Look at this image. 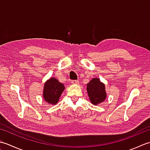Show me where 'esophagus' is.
<instances>
[{"instance_id":"1","label":"esophagus","mask_w":150,"mask_h":150,"mask_svg":"<svg viewBox=\"0 0 150 150\" xmlns=\"http://www.w3.org/2000/svg\"><path fill=\"white\" fill-rule=\"evenodd\" d=\"M71 83H72L73 84H79V81H77V80L72 81H71Z\"/></svg>"}]
</instances>
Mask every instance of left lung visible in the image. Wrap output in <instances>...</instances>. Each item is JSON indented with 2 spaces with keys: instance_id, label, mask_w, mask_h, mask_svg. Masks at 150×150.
<instances>
[{
  "instance_id": "left-lung-1",
  "label": "left lung",
  "mask_w": 150,
  "mask_h": 150,
  "mask_svg": "<svg viewBox=\"0 0 150 150\" xmlns=\"http://www.w3.org/2000/svg\"><path fill=\"white\" fill-rule=\"evenodd\" d=\"M87 91L91 103L96 105L103 102L106 97L105 85L98 78H94L87 84Z\"/></svg>"
}]
</instances>
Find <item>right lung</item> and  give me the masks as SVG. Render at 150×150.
Listing matches in <instances>:
<instances>
[{"instance_id":"right-lung-1","label":"right lung","mask_w":150,"mask_h":150,"mask_svg":"<svg viewBox=\"0 0 150 150\" xmlns=\"http://www.w3.org/2000/svg\"><path fill=\"white\" fill-rule=\"evenodd\" d=\"M64 88V84L59 82L55 78H51L44 84L43 91L44 99L50 104H56Z\"/></svg>"}]
</instances>
